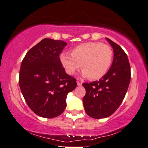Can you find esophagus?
<instances>
[{
  "instance_id": "34e87169",
  "label": "esophagus",
  "mask_w": 148,
  "mask_h": 148,
  "mask_svg": "<svg viewBox=\"0 0 148 148\" xmlns=\"http://www.w3.org/2000/svg\"><path fill=\"white\" fill-rule=\"evenodd\" d=\"M77 85H78V86H81V85H82V83H80V82L77 81Z\"/></svg>"
}]
</instances>
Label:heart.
<instances>
[{
    "instance_id": "obj_1",
    "label": "heart",
    "mask_w": 148,
    "mask_h": 148,
    "mask_svg": "<svg viewBox=\"0 0 148 148\" xmlns=\"http://www.w3.org/2000/svg\"><path fill=\"white\" fill-rule=\"evenodd\" d=\"M71 54L62 53L60 63L69 75H74L80 67L82 76L94 81L102 78L109 70L113 51L109 45L99 42H88L72 49Z\"/></svg>"
}]
</instances>
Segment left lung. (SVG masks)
Listing matches in <instances>:
<instances>
[{
  "label": "left lung",
  "instance_id": "left-lung-1",
  "mask_svg": "<svg viewBox=\"0 0 148 148\" xmlns=\"http://www.w3.org/2000/svg\"><path fill=\"white\" fill-rule=\"evenodd\" d=\"M114 59L108 72L99 81L83 83L86 94L83 99L87 114L94 119L110 116L123 101L131 79L130 65L123 49L108 38Z\"/></svg>",
  "mask_w": 148,
  "mask_h": 148
}]
</instances>
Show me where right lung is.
<instances>
[{"label":"right lung","instance_id":"obj_1","mask_svg":"<svg viewBox=\"0 0 148 148\" xmlns=\"http://www.w3.org/2000/svg\"><path fill=\"white\" fill-rule=\"evenodd\" d=\"M65 42L44 38L27 51L21 65L19 86L29 108L47 119L61 114L76 80L65 72L59 54Z\"/></svg>","mask_w":148,"mask_h":148}]
</instances>
